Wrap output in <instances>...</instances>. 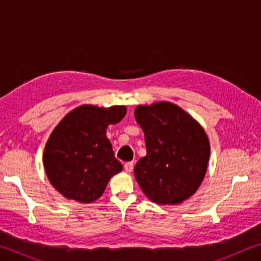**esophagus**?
Masks as SVG:
<instances>
[{"label": "esophagus", "mask_w": 261, "mask_h": 261, "mask_svg": "<svg viewBox=\"0 0 261 261\" xmlns=\"http://www.w3.org/2000/svg\"><path fill=\"white\" fill-rule=\"evenodd\" d=\"M124 169H125V171H127V173H130V171H132V169H134V162H132V161L125 162L124 163Z\"/></svg>", "instance_id": "34e87169"}]
</instances>
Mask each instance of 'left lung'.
I'll return each instance as SVG.
<instances>
[{
	"instance_id": "left-lung-1",
	"label": "left lung",
	"mask_w": 261,
	"mask_h": 261,
	"mask_svg": "<svg viewBox=\"0 0 261 261\" xmlns=\"http://www.w3.org/2000/svg\"><path fill=\"white\" fill-rule=\"evenodd\" d=\"M135 116L147 152L135 166L137 182L156 204H180L205 177L211 147L204 129L170 102L138 106Z\"/></svg>"
}]
</instances>
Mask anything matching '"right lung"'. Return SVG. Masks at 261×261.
<instances>
[{
	"label": "right lung",
	"instance_id": "1",
	"mask_svg": "<svg viewBox=\"0 0 261 261\" xmlns=\"http://www.w3.org/2000/svg\"><path fill=\"white\" fill-rule=\"evenodd\" d=\"M125 114L124 106L99 108L84 105L69 113L51 132L43 166L53 187L65 198L94 201L103 193L108 180L122 170L106 130Z\"/></svg>",
	"mask_w": 261,
	"mask_h": 261
}]
</instances>
